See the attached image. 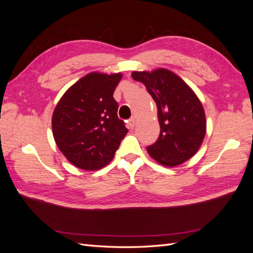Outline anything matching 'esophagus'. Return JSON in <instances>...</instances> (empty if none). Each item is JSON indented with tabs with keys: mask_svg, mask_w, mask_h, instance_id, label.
Here are the masks:
<instances>
[{
	"mask_svg": "<svg viewBox=\"0 0 253 253\" xmlns=\"http://www.w3.org/2000/svg\"><path fill=\"white\" fill-rule=\"evenodd\" d=\"M128 127L129 128H134V126H135V125H136V119L134 118V117H132L131 119L128 120Z\"/></svg>",
	"mask_w": 253,
	"mask_h": 253,
	"instance_id": "esophagus-1",
	"label": "esophagus"
}]
</instances>
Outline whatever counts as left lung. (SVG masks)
Listing matches in <instances>:
<instances>
[{
  "label": "left lung",
  "mask_w": 253,
  "mask_h": 253,
  "mask_svg": "<svg viewBox=\"0 0 253 253\" xmlns=\"http://www.w3.org/2000/svg\"><path fill=\"white\" fill-rule=\"evenodd\" d=\"M135 81L144 84L157 105L160 133L147 148L157 163L175 167L187 162L201 148L206 135L203 104L179 76L166 68L133 72Z\"/></svg>",
  "instance_id": "left-lung-1"
}]
</instances>
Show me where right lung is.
I'll return each instance as SVG.
<instances>
[{"label":"right lung","mask_w":253,"mask_h":253,"mask_svg":"<svg viewBox=\"0 0 253 253\" xmlns=\"http://www.w3.org/2000/svg\"><path fill=\"white\" fill-rule=\"evenodd\" d=\"M122 74L93 72L68 88L51 118L59 150L75 167L99 170L110 164L128 132L113 94Z\"/></svg>","instance_id":"add662e5"}]
</instances>
